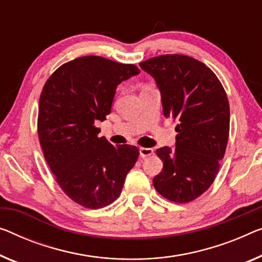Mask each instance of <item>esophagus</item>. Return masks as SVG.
<instances>
[{
	"instance_id": "obj_1",
	"label": "esophagus",
	"mask_w": 262,
	"mask_h": 262,
	"mask_svg": "<svg viewBox=\"0 0 262 262\" xmlns=\"http://www.w3.org/2000/svg\"><path fill=\"white\" fill-rule=\"evenodd\" d=\"M139 151H140V156H141V158H147V156H149L154 153L153 148H143V147L140 148Z\"/></svg>"
}]
</instances>
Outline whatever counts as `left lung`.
I'll use <instances>...</instances> for the list:
<instances>
[{"label":"left lung","mask_w":262,"mask_h":262,"mask_svg":"<svg viewBox=\"0 0 262 262\" xmlns=\"http://www.w3.org/2000/svg\"><path fill=\"white\" fill-rule=\"evenodd\" d=\"M156 82L163 115L178 121L175 148L161 147L155 189L178 204L195 200L215 179L229 135V103L221 82L202 62L179 54L140 63Z\"/></svg>","instance_id":"8db88e82"}]
</instances>
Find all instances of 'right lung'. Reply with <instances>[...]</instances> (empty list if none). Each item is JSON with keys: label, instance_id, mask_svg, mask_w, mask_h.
Listing matches in <instances>:
<instances>
[{"label": "right lung", "instance_id": "1", "mask_svg": "<svg viewBox=\"0 0 262 262\" xmlns=\"http://www.w3.org/2000/svg\"><path fill=\"white\" fill-rule=\"evenodd\" d=\"M139 73L134 64L82 56L57 68L42 89L37 130L45 159L61 189L85 208L116 200L138 160L135 146L99 138L95 122L109 115L121 82Z\"/></svg>", "mask_w": 262, "mask_h": 262}]
</instances>
